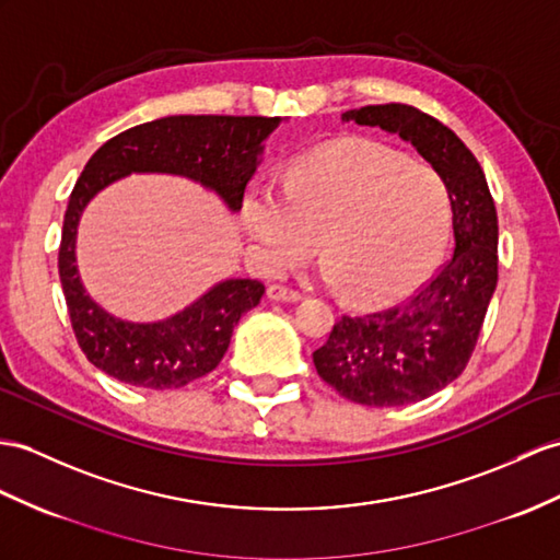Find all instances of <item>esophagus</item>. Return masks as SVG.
<instances>
[{
  "instance_id": "34e87169",
  "label": "esophagus",
  "mask_w": 560,
  "mask_h": 560,
  "mask_svg": "<svg viewBox=\"0 0 560 560\" xmlns=\"http://www.w3.org/2000/svg\"><path fill=\"white\" fill-rule=\"evenodd\" d=\"M268 299H272V302H299V299H302V294H299L296 290L284 288V284H270V288H268Z\"/></svg>"
}]
</instances>
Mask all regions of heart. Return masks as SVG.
Listing matches in <instances>:
<instances>
[{"label":"heart","mask_w":560,"mask_h":560,"mask_svg":"<svg viewBox=\"0 0 560 560\" xmlns=\"http://www.w3.org/2000/svg\"><path fill=\"white\" fill-rule=\"evenodd\" d=\"M242 218L264 270L304 261L318 240L327 282L357 304H385L438 261L452 199L434 168L353 140L299 159L282 189H249Z\"/></svg>","instance_id":"1"}]
</instances>
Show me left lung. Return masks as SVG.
I'll return each mask as SVG.
<instances>
[{"label": "left lung", "mask_w": 560, "mask_h": 560, "mask_svg": "<svg viewBox=\"0 0 560 560\" xmlns=\"http://www.w3.org/2000/svg\"><path fill=\"white\" fill-rule=\"evenodd\" d=\"M345 122L411 142L442 175L454 213V256L408 302L342 316L313 351L318 375L345 399L392 408L432 397L463 373L497 290L499 223L485 173L454 130L408 104L351 108Z\"/></svg>", "instance_id": "obj_1"}]
</instances>
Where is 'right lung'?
<instances>
[{
	"mask_svg": "<svg viewBox=\"0 0 560 560\" xmlns=\"http://www.w3.org/2000/svg\"><path fill=\"white\" fill-rule=\"evenodd\" d=\"M280 116H166L104 142L68 199L59 278L80 349L92 365L144 389H180L225 357L240 318L266 292L258 280L215 282L197 302L156 323H132L104 311L85 292L75 266L78 223L90 199L130 173L180 175L211 189L230 211L242 209L264 142Z\"/></svg>",
	"mask_w": 560,
	"mask_h": 560,
	"instance_id": "1",
	"label": "right lung"
}]
</instances>
